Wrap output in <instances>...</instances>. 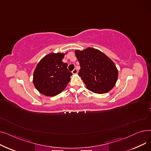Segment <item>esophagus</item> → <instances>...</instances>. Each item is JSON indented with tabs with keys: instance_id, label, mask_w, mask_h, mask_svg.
<instances>
[{
	"instance_id": "esophagus-1",
	"label": "esophagus",
	"mask_w": 151,
	"mask_h": 151,
	"mask_svg": "<svg viewBox=\"0 0 151 151\" xmlns=\"http://www.w3.org/2000/svg\"><path fill=\"white\" fill-rule=\"evenodd\" d=\"M72 73L73 75H75V74H77L78 73V70L77 68H75L73 71H72Z\"/></svg>"
}]
</instances>
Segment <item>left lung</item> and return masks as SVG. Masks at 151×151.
Returning <instances> with one entry per match:
<instances>
[{
    "label": "left lung",
    "instance_id": "1",
    "mask_svg": "<svg viewBox=\"0 0 151 151\" xmlns=\"http://www.w3.org/2000/svg\"><path fill=\"white\" fill-rule=\"evenodd\" d=\"M80 62V76L86 88L96 93H105L115 86L118 70L113 60L99 50L88 47L75 50Z\"/></svg>",
    "mask_w": 151,
    "mask_h": 151
}]
</instances>
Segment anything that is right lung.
<instances>
[{"label": "right lung", "mask_w": 151, "mask_h": 151, "mask_svg": "<svg viewBox=\"0 0 151 151\" xmlns=\"http://www.w3.org/2000/svg\"><path fill=\"white\" fill-rule=\"evenodd\" d=\"M64 53H50L40 61L34 71L33 83L37 90L46 96L53 97L65 89L72 73L62 62Z\"/></svg>", "instance_id": "1"}]
</instances>
